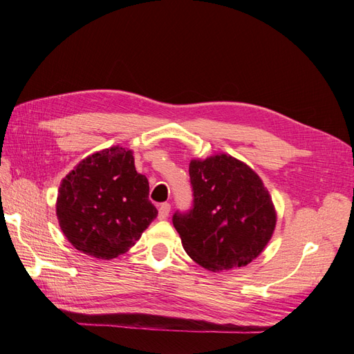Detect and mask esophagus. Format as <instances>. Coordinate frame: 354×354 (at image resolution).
Instances as JSON below:
<instances>
[{
	"instance_id": "34e87169",
	"label": "esophagus",
	"mask_w": 354,
	"mask_h": 354,
	"mask_svg": "<svg viewBox=\"0 0 354 354\" xmlns=\"http://www.w3.org/2000/svg\"><path fill=\"white\" fill-rule=\"evenodd\" d=\"M169 209H171V205H169L168 202L160 203L159 208H158V218H159V220H165V218L168 217Z\"/></svg>"
}]
</instances>
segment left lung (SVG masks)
<instances>
[{
  "label": "left lung",
  "mask_w": 354,
  "mask_h": 354,
  "mask_svg": "<svg viewBox=\"0 0 354 354\" xmlns=\"http://www.w3.org/2000/svg\"><path fill=\"white\" fill-rule=\"evenodd\" d=\"M194 205L173 224L192 260L211 272L251 263L269 243L276 211L272 198L242 160L226 153L192 159Z\"/></svg>",
  "instance_id": "8db88e82"
}]
</instances>
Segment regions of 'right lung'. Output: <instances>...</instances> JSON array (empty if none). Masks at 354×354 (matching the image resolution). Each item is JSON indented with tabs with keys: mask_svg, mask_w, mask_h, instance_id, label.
Wrapping results in <instances>:
<instances>
[{
	"mask_svg": "<svg viewBox=\"0 0 354 354\" xmlns=\"http://www.w3.org/2000/svg\"><path fill=\"white\" fill-rule=\"evenodd\" d=\"M56 214L60 229L78 251L111 260L140 239L158 209L149 181L138 174L130 149L95 152L62 180Z\"/></svg>",
	"mask_w": 354,
	"mask_h": 354,
	"instance_id": "right-lung-1",
	"label": "right lung"
}]
</instances>
